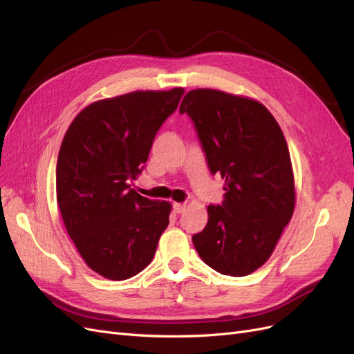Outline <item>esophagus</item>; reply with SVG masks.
I'll list each match as a JSON object with an SVG mask.
<instances>
[{
  "mask_svg": "<svg viewBox=\"0 0 354 354\" xmlns=\"http://www.w3.org/2000/svg\"><path fill=\"white\" fill-rule=\"evenodd\" d=\"M173 209H174V212H177V214L185 212V209H186V203H178V202H176L174 205H173Z\"/></svg>",
  "mask_w": 354,
  "mask_h": 354,
  "instance_id": "esophagus-1",
  "label": "esophagus"
}]
</instances>
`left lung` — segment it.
Wrapping results in <instances>:
<instances>
[{
    "mask_svg": "<svg viewBox=\"0 0 354 354\" xmlns=\"http://www.w3.org/2000/svg\"><path fill=\"white\" fill-rule=\"evenodd\" d=\"M195 124L212 174L224 180V201L209 205L194 234L203 263L221 274L246 276L274 250L295 207L288 145L264 104L211 88L189 91L180 104Z\"/></svg>",
    "mask_w": 354,
    "mask_h": 354,
    "instance_id": "obj_1",
    "label": "left lung"
}]
</instances>
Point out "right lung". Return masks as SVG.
<instances>
[{
  "mask_svg": "<svg viewBox=\"0 0 354 354\" xmlns=\"http://www.w3.org/2000/svg\"><path fill=\"white\" fill-rule=\"evenodd\" d=\"M185 90L133 91L84 108L63 137L57 205L69 238L91 270L125 281L151 264L171 203L131 189L153 138Z\"/></svg>",
  "mask_w": 354,
  "mask_h": 354,
  "instance_id": "obj_1",
  "label": "right lung"
}]
</instances>
